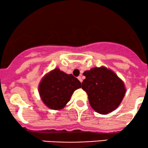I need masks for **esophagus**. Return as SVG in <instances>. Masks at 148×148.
<instances>
[{
  "label": "esophagus",
  "instance_id": "1",
  "mask_svg": "<svg viewBox=\"0 0 148 148\" xmlns=\"http://www.w3.org/2000/svg\"><path fill=\"white\" fill-rule=\"evenodd\" d=\"M78 79L79 80H80V82H82V78H81V76H78Z\"/></svg>",
  "mask_w": 148,
  "mask_h": 148
}]
</instances>
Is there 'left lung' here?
<instances>
[{
    "instance_id": "1",
    "label": "left lung",
    "mask_w": 148,
    "mask_h": 148,
    "mask_svg": "<svg viewBox=\"0 0 148 148\" xmlns=\"http://www.w3.org/2000/svg\"><path fill=\"white\" fill-rule=\"evenodd\" d=\"M83 75L86 78L82 88L88 95L91 107L96 112L105 115L119 107L126 90L123 82L115 72L103 66L85 71Z\"/></svg>"
}]
</instances>
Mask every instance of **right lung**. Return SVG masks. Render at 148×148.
I'll return each instance as SVG.
<instances>
[{
	"label": "right lung",
	"mask_w": 148,
	"mask_h": 148,
	"mask_svg": "<svg viewBox=\"0 0 148 148\" xmlns=\"http://www.w3.org/2000/svg\"><path fill=\"white\" fill-rule=\"evenodd\" d=\"M81 88V83L72 74L56 68L43 77L39 85V92L43 103L49 109H63L74 90Z\"/></svg>",
	"instance_id": "right-lung-1"
}]
</instances>
